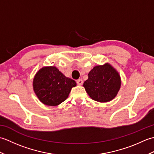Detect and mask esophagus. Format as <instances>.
I'll return each mask as SVG.
<instances>
[{
    "mask_svg": "<svg viewBox=\"0 0 154 154\" xmlns=\"http://www.w3.org/2000/svg\"><path fill=\"white\" fill-rule=\"evenodd\" d=\"M83 80L81 79H79L77 80V83L78 85H81L83 84Z\"/></svg>",
    "mask_w": 154,
    "mask_h": 154,
    "instance_id": "34e87169",
    "label": "esophagus"
}]
</instances>
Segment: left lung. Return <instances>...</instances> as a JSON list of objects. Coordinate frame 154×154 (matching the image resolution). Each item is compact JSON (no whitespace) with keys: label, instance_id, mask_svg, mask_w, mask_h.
<instances>
[{"label":"left lung","instance_id":"1","mask_svg":"<svg viewBox=\"0 0 154 154\" xmlns=\"http://www.w3.org/2000/svg\"><path fill=\"white\" fill-rule=\"evenodd\" d=\"M83 87L91 99L100 103L112 100L120 88L121 79L118 71L109 63L97 65L88 74Z\"/></svg>","mask_w":154,"mask_h":154}]
</instances>
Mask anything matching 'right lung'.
I'll list each match as a JSON object with an SVG mask.
<instances>
[{"label":"right lung","mask_w":154,"mask_h":154,"mask_svg":"<svg viewBox=\"0 0 154 154\" xmlns=\"http://www.w3.org/2000/svg\"><path fill=\"white\" fill-rule=\"evenodd\" d=\"M76 82L66 77L54 66L39 70L33 81V89L41 102L48 106H57L66 100Z\"/></svg>","instance_id":"add662e5"}]
</instances>
